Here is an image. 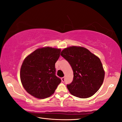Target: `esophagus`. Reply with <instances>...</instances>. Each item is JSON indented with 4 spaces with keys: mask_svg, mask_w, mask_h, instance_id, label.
Returning <instances> with one entry per match:
<instances>
[{
    "mask_svg": "<svg viewBox=\"0 0 122 122\" xmlns=\"http://www.w3.org/2000/svg\"><path fill=\"white\" fill-rule=\"evenodd\" d=\"M61 81H62L63 82H65V77H62V78H61Z\"/></svg>",
    "mask_w": 122,
    "mask_h": 122,
    "instance_id": "34e87169",
    "label": "esophagus"
}]
</instances>
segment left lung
Returning <instances> with one entry per match:
<instances>
[{
    "mask_svg": "<svg viewBox=\"0 0 122 122\" xmlns=\"http://www.w3.org/2000/svg\"><path fill=\"white\" fill-rule=\"evenodd\" d=\"M61 55L73 71V81L67 86L70 93L81 98L94 95L102 86L105 75L99 57L84 47L74 46L63 49Z\"/></svg>",
    "mask_w": 122,
    "mask_h": 122,
    "instance_id": "8db88e82",
    "label": "left lung"
}]
</instances>
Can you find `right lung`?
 Masks as SVG:
<instances>
[{
	"label": "right lung",
	"instance_id": "add662e5",
	"mask_svg": "<svg viewBox=\"0 0 122 122\" xmlns=\"http://www.w3.org/2000/svg\"><path fill=\"white\" fill-rule=\"evenodd\" d=\"M61 49L45 47L36 49L22 62L20 71L22 86L34 97L44 99L54 93L61 80L55 75V64Z\"/></svg>",
	"mask_w": 122,
	"mask_h": 122
}]
</instances>
